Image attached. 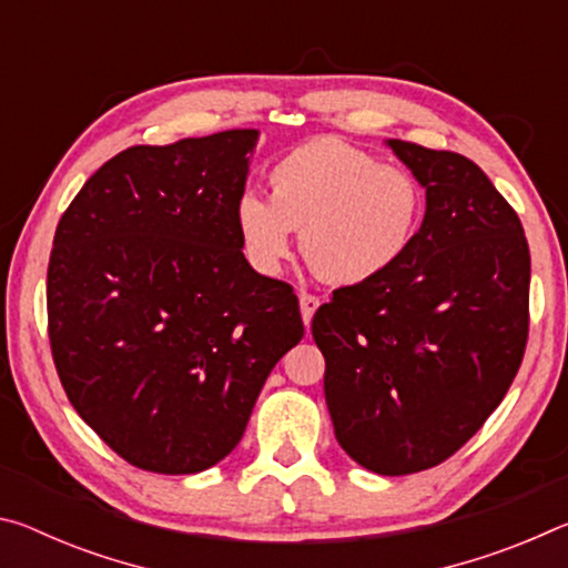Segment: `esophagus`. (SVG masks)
I'll return each mask as SVG.
<instances>
[{
    "mask_svg": "<svg viewBox=\"0 0 568 568\" xmlns=\"http://www.w3.org/2000/svg\"><path fill=\"white\" fill-rule=\"evenodd\" d=\"M321 307V297L313 295V293H301V313H303V321L305 325H311L315 311Z\"/></svg>",
    "mask_w": 568,
    "mask_h": 568,
    "instance_id": "1",
    "label": "esophagus"
}]
</instances>
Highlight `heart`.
Wrapping results in <instances>:
<instances>
[{
	"label": "heart",
	"mask_w": 568,
	"mask_h": 568,
	"mask_svg": "<svg viewBox=\"0 0 568 568\" xmlns=\"http://www.w3.org/2000/svg\"><path fill=\"white\" fill-rule=\"evenodd\" d=\"M271 200L245 192L235 210L240 243L257 271L277 273L293 230L311 271L331 285H361L393 271L416 240L426 195L410 170L383 165L343 140L318 138L267 172Z\"/></svg>",
	"instance_id": "b5f03b06"
}]
</instances>
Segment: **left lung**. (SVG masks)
<instances>
[{"instance_id": "obj_1", "label": "left lung", "mask_w": 568, "mask_h": 568, "mask_svg": "<svg viewBox=\"0 0 568 568\" xmlns=\"http://www.w3.org/2000/svg\"><path fill=\"white\" fill-rule=\"evenodd\" d=\"M426 187L408 255L333 291L313 315L335 438L406 476L444 464L498 408L528 341L531 255L516 210L476 162L388 140Z\"/></svg>"}]
</instances>
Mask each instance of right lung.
Returning <instances> with one entry per match:
<instances>
[{
  "mask_svg": "<svg viewBox=\"0 0 568 568\" xmlns=\"http://www.w3.org/2000/svg\"><path fill=\"white\" fill-rule=\"evenodd\" d=\"M255 140L227 130L122 150L57 225L47 267L57 376L94 434L152 474L223 460L305 333L293 287L255 273L237 235Z\"/></svg>",
  "mask_w": 568,
  "mask_h": 568,
  "instance_id": "obj_1",
  "label": "right lung"
}]
</instances>
